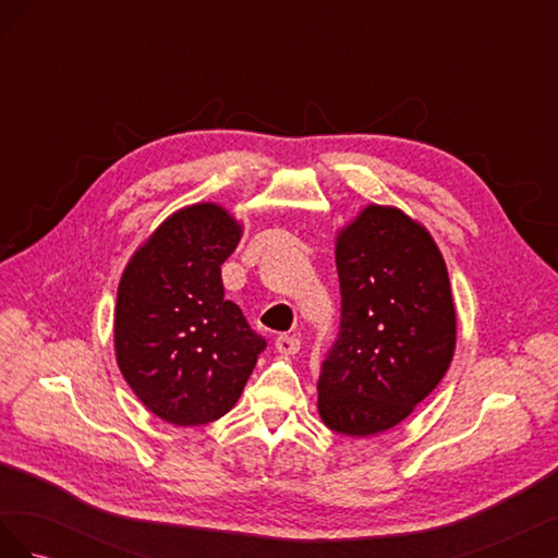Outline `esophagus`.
Masks as SVG:
<instances>
[{"instance_id":"esophagus-1","label":"esophagus","mask_w":558,"mask_h":558,"mask_svg":"<svg viewBox=\"0 0 558 558\" xmlns=\"http://www.w3.org/2000/svg\"><path fill=\"white\" fill-rule=\"evenodd\" d=\"M275 347L281 356H295V353L300 351V340L293 335H279L275 340Z\"/></svg>"}]
</instances>
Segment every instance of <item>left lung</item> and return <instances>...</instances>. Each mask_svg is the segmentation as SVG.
Listing matches in <instances>:
<instances>
[{"mask_svg":"<svg viewBox=\"0 0 558 558\" xmlns=\"http://www.w3.org/2000/svg\"><path fill=\"white\" fill-rule=\"evenodd\" d=\"M340 340L318 379V414L349 437L408 418L442 381L456 351L447 263L424 223L393 205H365L335 232Z\"/></svg>","mask_w":558,"mask_h":558,"instance_id":"8db88e82","label":"left lung"}]
</instances>
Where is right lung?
I'll use <instances>...</instances> for the list:
<instances>
[{
  "label": "right lung",
  "instance_id": "obj_1",
  "mask_svg": "<svg viewBox=\"0 0 558 558\" xmlns=\"http://www.w3.org/2000/svg\"><path fill=\"white\" fill-rule=\"evenodd\" d=\"M242 232L218 202L181 207L132 253L118 283L116 363L144 408L172 426L228 414L267 347L223 291L221 265Z\"/></svg>",
  "mask_w": 558,
  "mask_h": 558
}]
</instances>
